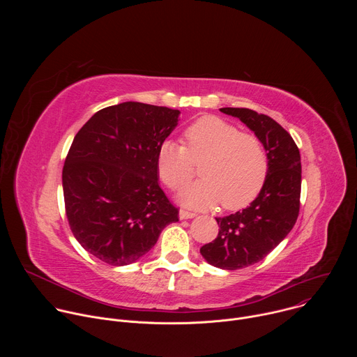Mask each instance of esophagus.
<instances>
[{
	"label": "esophagus",
	"mask_w": 357,
	"mask_h": 357,
	"mask_svg": "<svg viewBox=\"0 0 357 357\" xmlns=\"http://www.w3.org/2000/svg\"><path fill=\"white\" fill-rule=\"evenodd\" d=\"M196 215L192 213V212H188V211H179V219L181 220H186V219H193Z\"/></svg>",
	"instance_id": "esophagus-1"
}]
</instances>
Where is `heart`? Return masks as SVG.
I'll list each match as a JSON object with an SVG mask.
<instances>
[{"mask_svg":"<svg viewBox=\"0 0 357 357\" xmlns=\"http://www.w3.org/2000/svg\"><path fill=\"white\" fill-rule=\"evenodd\" d=\"M186 146L164 141L157 154L161 181L174 190L188 185L200 165V181L185 188L178 200L185 206L203 209L219 205L238 211L259 196L267 175L268 158L261 141L240 132L234 124L205 116L185 131Z\"/></svg>","mask_w":357,"mask_h":357,"instance_id":"1","label":"heart"}]
</instances>
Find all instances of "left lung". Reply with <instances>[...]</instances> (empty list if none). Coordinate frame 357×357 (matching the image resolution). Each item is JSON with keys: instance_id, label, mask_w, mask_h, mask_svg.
<instances>
[{"instance_id": "1", "label": "left lung", "mask_w": 357, "mask_h": 357, "mask_svg": "<svg viewBox=\"0 0 357 357\" xmlns=\"http://www.w3.org/2000/svg\"><path fill=\"white\" fill-rule=\"evenodd\" d=\"M220 112L256 134L268 158V175L259 196L241 212L216 218L218 237L200 248L209 264L238 270L261 261L294 227L299 213L301 157L292 137L271 117L250 109Z\"/></svg>"}]
</instances>
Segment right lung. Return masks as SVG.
<instances>
[{
  "instance_id": "obj_1",
  "label": "right lung",
  "mask_w": 357,
  "mask_h": 357,
  "mask_svg": "<svg viewBox=\"0 0 357 357\" xmlns=\"http://www.w3.org/2000/svg\"><path fill=\"white\" fill-rule=\"evenodd\" d=\"M179 114L126 101L97 112L76 134L62 172L66 216L80 245L103 263H135L178 222L158 185L157 154Z\"/></svg>"
}]
</instances>
